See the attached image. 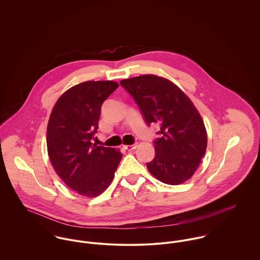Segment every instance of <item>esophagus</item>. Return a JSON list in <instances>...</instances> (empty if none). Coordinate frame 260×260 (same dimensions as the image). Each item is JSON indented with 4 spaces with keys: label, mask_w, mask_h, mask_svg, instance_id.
<instances>
[{
    "label": "esophagus",
    "mask_w": 260,
    "mask_h": 260,
    "mask_svg": "<svg viewBox=\"0 0 260 260\" xmlns=\"http://www.w3.org/2000/svg\"><path fill=\"white\" fill-rule=\"evenodd\" d=\"M136 147H137V144H136V143H134V144H132V145H124V146H123V148L125 149V150H127V151H132V150L136 149Z\"/></svg>",
    "instance_id": "obj_1"
}]
</instances>
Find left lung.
Returning a JSON list of instances; mask_svg holds the SVG:
<instances>
[{
  "label": "left lung",
  "instance_id": "left-lung-1",
  "mask_svg": "<svg viewBox=\"0 0 260 260\" xmlns=\"http://www.w3.org/2000/svg\"><path fill=\"white\" fill-rule=\"evenodd\" d=\"M120 85L132 96L145 123L158 124L149 172L169 185H178L195 172L207 147L203 120L185 94L172 82L155 75L125 79Z\"/></svg>",
  "mask_w": 260,
  "mask_h": 260
}]
</instances>
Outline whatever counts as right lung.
<instances>
[{"instance_id":"1","label":"right lung","mask_w":260,"mask_h":260,"mask_svg":"<svg viewBox=\"0 0 260 260\" xmlns=\"http://www.w3.org/2000/svg\"><path fill=\"white\" fill-rule=\"evenodd\" d=\"M113 81H88L67 90L56 102L47 127V148L60 178L80 195H100L113 180L122 154L97 146L101 107L118 88Z\"/></svg>"}]
</instances>
